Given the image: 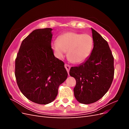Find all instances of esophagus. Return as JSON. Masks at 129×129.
<instances>
[{
  "mask_svg": "<svg viewBox=\"0 0 129 129\" xmlns=\"http://www.w3.org/2000/svg\"><path fill=\"white\" fill-rule=\"evenodd\" d=\"M64 67H65L66 70H67V71L68 73L69 74V70H70V68H71V67H70V66H69V65L67 64H64Z\"/></svg>",
  "mask_w": 129,
  "mask_h": 129,
  "instance_id": "esophagus-1",
  "label": "esophagus"
}]
</instances>
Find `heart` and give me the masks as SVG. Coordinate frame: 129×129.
<instances>
[{
    "label": "heart",
    "mask_w": 129,
    "mask_h": 129,
    "mask_svg": "<svg viewBox=\"0 0 129 129\" xmlns=\"http://www.w3.org/2000/svg\"><path fill=\"white\" fill-rule=\"evenodd\" d=\"M51 47L54 55L58 59L63 58L67 51L68 60L75 64H80L90 54L93 40L89 34L68 32L60 35L57 41L52 42Z\"/></svg>",
    "instance_id": "obj_1"
}]
</instances>
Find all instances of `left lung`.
Returning <instances> with one entry per match:
<instances>
[{
    "label": "left lung",
    "instance_id": "1",
    "mask_svg": "<svg viewBox=\"0 0 129 129\" xmlns=\"http://www.w3.org/2000/svg\"><path fill=\"white\" fill-rule=\"evenodd\" d=\"M93 48L87 59L77 67H71L69 74L76 80L74 96L78 102H96L107 92L114 79V57L107 41L91 28Z\"/></svg>",
    "mask_w": 129,
    "mask_h": 129
}]
</instances>
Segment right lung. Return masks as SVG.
I'll use <instances>...</instances> for the list:
<instances>
[{
	"mask_svg": "<svg viewBox=\"0 0 129 129\" xmlns=\"http://www.w3.org/2000/svg\"><path fill=\"white\" fill-rule=\"evenodd\" d=\"M50 28L33 30L22 41L15 63L19 89L27 99L39 104L55 99L59 85L67 79L64 63L54 56Z\"/></svg>",
	"mask_w": 129,
	"mask_h": 129,
	"instance_id": "right-lung-1",
	"label": "right lung"
}]
</instances>
